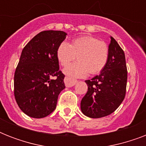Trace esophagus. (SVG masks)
<instances>
[{
    "instance_id": "1",
    "label": "esophagus",
    "mask_w": 146,
    "mask_h": 146,
    "mask_svg": "<svg viewBox=\"0 0 146 146\" xmlns=\"http://www.w3.org/2000/svg\"><path fill=\"white\" fill-rule=\"evenodd\" d=\"M64 82H65V86L66 87H72L77 82V80H73L71 78L66 76V77L64 78Z\"/></svg>"
}]
</instances>
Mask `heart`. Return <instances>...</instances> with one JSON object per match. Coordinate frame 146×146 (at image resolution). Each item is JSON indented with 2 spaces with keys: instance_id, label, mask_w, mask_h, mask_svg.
I'll return each instance as SVG.
<instances>
[{
  "instance_id": "heart-1",
  "label": "heart",
  "mask_w": 146,
  "mask_h": 146,
  "mask_svg": "<svg viewBox=\"0 0 146 146\" xmlns=\"http://www.w3.org/2000/svg\"><path fill=\"white\" fill-rule=\"evenodd\" d=\"M77 57L78 61L64 69L70 77H85L88 73L96 75L103 70L109 57L106 42L92 36H82L73 40L70 44L62 42L57 50L60 65L66 66Z\"/></svg>"
}]
</instances>
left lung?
<instances>
[{
    "label": "left lung",
    "instance_id": "left-lung-1",
    "mask_svg": "<svg viewBox=\"0 0 146 146\" xmlns=\"http://www.w3.org/2000/svg\"><path fill=\"white\" fill-rule=\"evenodd\" d=\"M109 57L106 66L98 76L86 80L88 91L81 101V111L91 118L111 114L125 98L127 69L123 49L111 36Z\"/></svg>",
    "mask_w": 146,
    "mask_h": 146
}]
</instances>
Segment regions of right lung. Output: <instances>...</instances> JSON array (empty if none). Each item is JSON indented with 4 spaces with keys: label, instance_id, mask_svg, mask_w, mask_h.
<instances>
[{
    "label": "right lung",
    "instance_id": "1",
    "mask_svg": "<svg viewBox=\"0 0 146 146\" xmlns=\"http://www.w3.org/2000/svg\"><path fill=\"white\" fill-rule=\"evenodd\" d=\"M66 35L63 31H43L22 50L14 74V96L21 111L31 117L52 113L65 89L57 50Z\"/></svg>",
    "mask_w": 146,
    "mask_h": 146
}]
</instances>
